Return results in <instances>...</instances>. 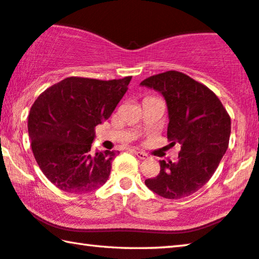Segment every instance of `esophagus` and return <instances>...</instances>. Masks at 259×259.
<instances>
[{
  "label": "esophagus",
  "mask_w": 259,
  "mask_h": 259,
  "mask_svg": "<svg viewBox=\"0 0 259 259\" xmlns=\"http://www.w3.org/2000/svg\"><path fill=\"white\" fill-rule=\"evenodd\" d=\"M132 152L137 155L140 160H146V158H148V155H147V153L145 152H139V150H135V149H132Z\"/></svg>",
  "instance_id": "obj_1"
}]
</instances>
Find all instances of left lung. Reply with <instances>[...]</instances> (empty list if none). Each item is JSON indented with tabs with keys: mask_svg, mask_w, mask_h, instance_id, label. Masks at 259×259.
<instances>
[{
	"mask_svg": "<svg viewBox=\"0 0 259 259\" xmlns=\"http://www.w3.org/2000/svg\"><path fill=\"white\" fill-rule=\"evenodd\" d=\"M140 84L165 98L168 140L181 145L177 161H161L160 174L145 184L163 198L189 197L210 180L228 148L229 114L212 90L181 71L153 75Z\"/></svg>",
	"mask_w": 259,
	"mask_h": 259,
	"instance_id": "left-lung-1",
	"label": "left lung"
}]
</instances>
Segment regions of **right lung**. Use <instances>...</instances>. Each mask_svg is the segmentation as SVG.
<instances>
[{
	"instance_id": "1",
	"label": "right lung",
	"mask_w": 259,
	"mask_h": 259,
	"mask_svg": "<svg viewBox=\"0 0 259 259\" xmlns=\"http://www.w3.org/2000/svg\"><path fill=\"white\" fill-rule=\"evenodd\" d=\"M131 78L70 76L34 101L27 120L31 148L42 174L58 189L82 194L105 184L119 152H91L95 127L110 118Z\"/></svg>"
}]
</instances>
